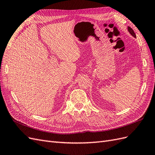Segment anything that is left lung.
<instances>
[{
	"label": "left lung",
	"mask_w": 155,
	"mask_h": 155,
	"mask_svg": "<svg viewBox=\"0 0 155 155\" xmlns=\"http://www.w3.org/2000/svg\"><path fill=\"white\" fill-rule=\"evenodd\" d=\"M128 30H129V33L130 34L132 35L134 37H137V36H136V35H135V33H134V30L131 28L130 27H128Z\"/></svg>",
	"instance_id": "obj_1"
}]
</instances>
